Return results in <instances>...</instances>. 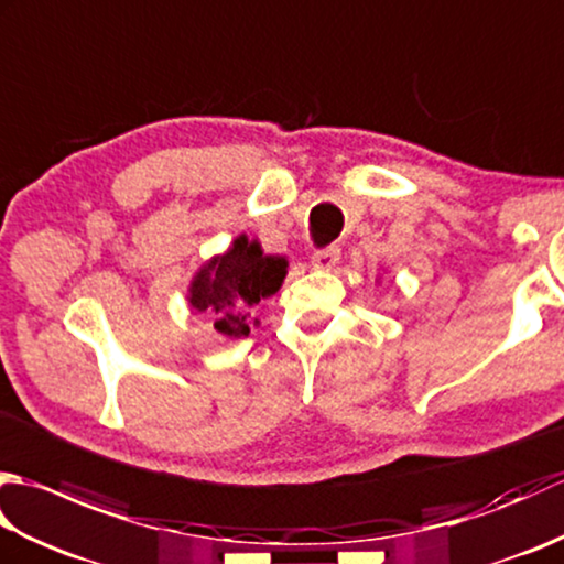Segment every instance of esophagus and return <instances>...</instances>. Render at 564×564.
Here are the masks:
<instances>
[{"label": "esophagus", "instance_id": "esophagus-1", "mask_svg": "<svg viewBox=\"0 0 564 564\" xmlns=\"http://www.w3.org/2000/svg\"><path fill=\"white\" fill-rule=\"evenodd\" d=\"M339 257H341L339 247H325V249H317L315 254H313V267H315L317 271H332V269L337 267V263H339Z\"/></svg>", "mask_w": 564, "mask_h": 564}]
</instances>
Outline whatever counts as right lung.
<instances>
[{"label": "right lung", "instance_id": "right-lung-1", "mask_svg": "<svg viewBox=\"0 0 564 564\" xmlns=\"http://www.w3.org/2000/svg\"><path fill=\"white\" fill-rule=\"evenodd\" d=\"M289 273V259L263 254L259 239L239 235L223 254H215L196 271L186 301L206 313L213 329L225 339L249 337L259 325L254 307L275 295Z\"/></svg>", "mask_w": 564, "mask_h": 564}]
</instances>
